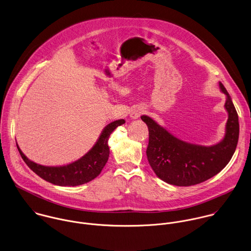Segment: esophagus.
<instances>
[{
    "label": "esophagus",
    "mask_w": 251,
    "mask_h": 251,
    "mask_svg": "<svg viewBox=\"0 0 251 251\" xmlns=\"http://www.w3.org/2000/svg\"><path fill=\"white\" fill-rule=\"evenodd\" d=\"M144 111H145L144 107H142V106H136V107H134V108L132 109V111H131V113H130V116H131L132 119H138V118L144 113Z\"/></svg>",
    "instance_id": "34e87169"
}]
</instances>
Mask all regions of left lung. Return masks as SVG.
<instances>
[{"mask_svg": "<svg viewBox=\"0 0 251 251\" xmlns=\"http://www.w3.org/2000/svg\"><path fill=\"white\" fill-rule=\"evenodd\" d=\"M219 88L226 96L224 107L228 119L225 135L215 145L201 146L184 142L151 116H141L150 131L148 160L156 176L163 181L176 186L195 185L217 175L231 160L239 141V116L229 93L221 82Z\"/></svg>", "mask_w": 251, "mask_h": 251, "instance_id": "1", "label": "left lung"}]
</instances>
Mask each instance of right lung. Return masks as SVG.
Segmentation results:
<instances>
[{
	"instance_id": "right-lung-1",
	"label": "right lung",
	"mask_w": 251,
	"mask_h": 251,
	"mask_svg": "<svg viewBox=\"0 0 251 251\" xmlns=\"http://www.w3.org/2000/svg\"><path fill=\"white\" fill-rule=\"evenodd\" d=\"M124 123V119H119L107 124L90 151L76 161L63 166L37 164L21 151L17 143L16 147L27 166L43 179L59 186H77L91 181L100 175L109 156L107 145L109 136L118 126Z\"/></svg>"
}]
</instances>
